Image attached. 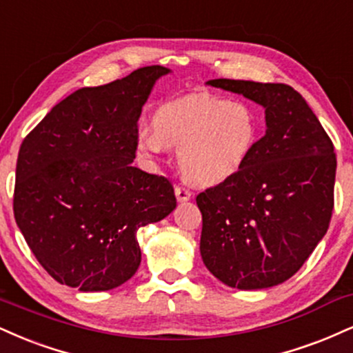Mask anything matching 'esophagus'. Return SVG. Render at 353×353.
Masks as SVG:
<instances>
[{
  "label": "esophagus",
  "instance_id": "obj_1",
  "mask_svg": "<svg viewBox=\"0 0 353 353\" xmlns=\"http://www.w3.org/2000/svg\"><path fill=\"white\" fill-rule=\"evenodd\" d=\"M174 194H176L177 202H188V201H190V197H192L190 190L184 189V188H179V185H177V188L174 189Z\"/></svg>",
  "mask_w": 353,
  "mask_h": 353
}]
</instances>
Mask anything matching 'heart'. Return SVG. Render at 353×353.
<instances>
[{
	"instance_id": "1",
	"label": "heart",
	"mask_w": 353,
	"mask_h": 353,
	"mask_svg": "<svg viewBox=\"0 0 353 353\" xmlns=\"http://www.w3.org/2000/svg\"><path fill=\"white\" fill-rule=\"evenodd\" d=\"M261 139L253 105L223 99L176 100L161 107L154 125L136 133V150L148 159L179 150L182 174L201 188H217L243 171Z\"/></svg>"
}]
</instances>
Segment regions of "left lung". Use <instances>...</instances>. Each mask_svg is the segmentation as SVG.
Listing matches in <instances>:
<instances>
[{"mask_svg":"<svg viewBox=\"0 0 353 353\" xmlns=\"http://www.w3.org/2000/svg\"><path fill=\"white\" fill-rule=\"evenodd\" d=\"M207 85L261 105L266 131L239 176L195 199L202 212V261L236 290L278 286L298 273L329 228L334 144L290 85L230 79Z\"/></svg>","mask_w":353,"mask_h":353,"instance_id":"1","label":"left lung"}]
</instances>
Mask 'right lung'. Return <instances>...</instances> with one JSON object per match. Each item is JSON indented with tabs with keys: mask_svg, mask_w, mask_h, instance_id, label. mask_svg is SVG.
I'll use <instances>...</instances> for the list:
<instances>
[{
	"mask_svg": "<svg viewBox=\"0 0 353 353\" xmlns=\"http://www.w3.org/2000/svg\"><path fill=\"white\" fill-rule=\"evenodd\" d=\"M163 65L59 101L21 144L14 219L41 266L82 292L121 286L141 263L136 232L176 209L165 177L134 168L139 114Z\"/></svg>",
	"mask_w": 353,
	"mask_h": 353,
	"instance_id": "right-lung-1",
	"label": "right lung"
}]
</instances>
